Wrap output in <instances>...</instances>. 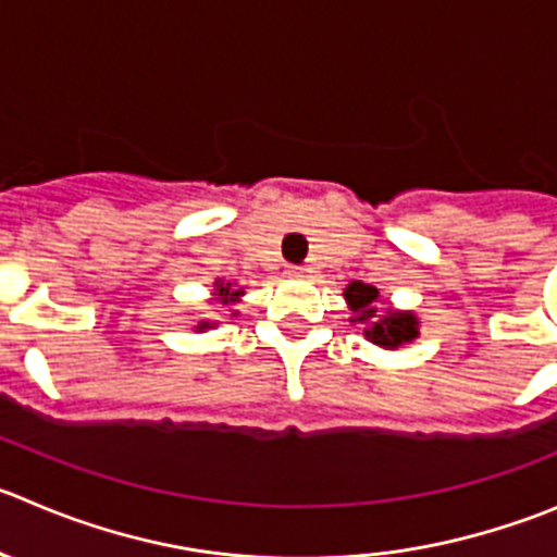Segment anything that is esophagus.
<instances>
[{"label":"esophagus","mask_w":557,"mask_h":557,"mask_svg":"<svg viewBox=\"0 0 557 557\" xmlns=\"http://www.w3.org/2000/svg\"><path fill=\"white\" fill-rule=\"evenodd\" d=\"M287 275H293V278H306V275H309V268H298V264H289Z\"/></svg>","instance_id":"34e87169"}]
</instances>
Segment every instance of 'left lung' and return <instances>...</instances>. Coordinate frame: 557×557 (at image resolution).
<instances>
[{"label": "left lung", "mask_w": 557, "mask_h": 557, "mask_svg": "<svg viewBox=\"0 0 557 557\" xmlns=\"http://www.w3.org/2000/svg\"><path fill=\"white\" fill-rule=\"evenodd\" d=\"M342 295H345L350 314H354L350 323H359L361 334L372 345H379L384 350H397L420 336V318H417V312L395 309V306L381 309V293L372 284L350 282Z\"/></svg>", "instance_id": "8db88e82"}]
</instances>
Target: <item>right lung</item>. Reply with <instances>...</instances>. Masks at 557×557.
Returning a JSON list of instances; mask_svg holds the SVG:
<instances>
[{"label":"right lung","mask_w":557,"mask_h":557,"mask_svg":"<svg viewBox=\"0 0 557 557\" xmlns=\"http://www.w3.org/2000/svg\"><path fill=\"white\" fill-rule=\"evenodd\" d=\"M243 289L234 287V282H226V278H215V284H212V293H209V304H221L226 306V312L232 314V318H237V309L234 306L239 304V298H243ZM193 329L201 334V331H209V329H218V320H198Z\"/></svg>","instance_id":"add662e5"}]
</instances>
